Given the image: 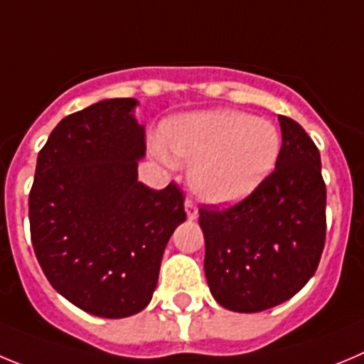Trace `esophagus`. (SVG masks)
Masks as SVG:
<instances>
[{"label": "esophagus", "instance_id": "obj_1", "mask_svg": "<svg viewBox=\"0 0 364 364\" xmlns=\"http://www.w3.org/2000/svg\"><path fill=\"white\" fill-rule=\"evenodd\" d=\"M185 212H186V218H188L190 221L198 218V214H199L198 206H196L194 203L190 201V199H186V201H185Z\"/></svg>", "mask_w": 364, "mask_h": 364}]
</instances>
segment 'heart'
Returning <instances> with one entry per match:
<instances>
[{
  "label": "heart",
  "mask_w": 364,
  "mask_h": 364,
  "mask_svg": "<svg viewBox=\"0 0 364 364\" xmlns=\"http://www.w3.org/2000/svg\"><path fill=\"white\" fill-rule=\"evenodd\" d=\"M161 141L172 159L192 163L190 188L215 206L250 196L272 174L281 152L276 127L237 110L172 117L163 125ZM158 152L166 158L159 145Z\"/></svg>",
  "instance_id": "heart-1"
}]
</instances>
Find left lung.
Wrapping results in <instances>:
<instances>
[{
    "label": "left lung",
    "instance_id": "left-lung-1",
    "mask_svg": "<svg viewBox=\"0 0 364 364\" xmlns=\"http://www.w3.org/2000/svg\"><path fill=\"white\" fill-rule=\"evenodd\" d=\"M276 170L228 208H201L205 276L232 312L254 314L296 296L316 274L326 237V186L316 143L279 116Z\"/></svg>",
    "mask_w": 364,
    "mask_h": 364
}]
</instances>
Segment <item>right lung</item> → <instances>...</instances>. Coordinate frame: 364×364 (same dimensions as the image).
I'll return each mask as SVG.
<instances>
[{"label":"right lung","instance_id":"right-lung-1","mask_svg":"<svg viewBox=\"0 0 364 364\" xmlns=\"http://www.w3.org/2000/svg\"><path fill=\"white\" fill-rule=\"evenodd\" d=\"M136 105L114 97L61 119L39 150L28 196L32 247L48 283L107 319L150 303L166 243L186 219L176 183L152 190L137 181L146 145Z\"/></svg>","mask_w":364,"mask_h":364}]
</instances>
